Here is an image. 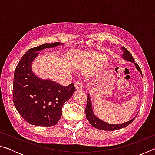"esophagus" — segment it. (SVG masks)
I'll use <instances>...</instances> for the list:
<instances>
[{"label":"esophagus","mask_w":155,"mask_h":155,"mask_svg":"<svg viewBox=\"0 0 155 155\" xmlns=\"http://www.w3.org/2000/svg\"><path fill=\"white\" fill-rule=\"evenodd\" d=\"M75 87L77 90H83V85L81 81H77L74 83Z\"/></svg>","instance_id":"obj_1"}]
</instances>
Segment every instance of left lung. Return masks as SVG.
<instances>
[{"label":"left lung","mask_w":155,"mask_h":155,"mask_svg":"<svg viewBox=\"0 0 155 155\" xmlns=\"http://www.w3.org/2000/svg\"><path fill=\"white\" fill-rule=\"evenodd\" d=\"M122 50L123 51L122 58L124 60H127V61H128L133 63L134 65H135L136 69H137L138 71L140 72V74H141V76H142V73H141V70L140 69V66H139L137 64L135 63V60H134V59H133V56L131 55L130 52L128 51L127 48H125L124 47H122ZM85 114H86V117H87L89 122H90V124L91 126H93L94 128H97V129H99V130H102L112 131V130H118V129H120V128H122L127 127L128 125H129L130 123L135 120V117L137 116L138 114V113L136 114L134 118H133L132 120H130L128 122L122 123V124H109V123H107L103 121V120H100L98 117H97L95 115V114H94L93 110H92V104H91V98H90V94H87V105H86V108H85Z\"/></svg>","instance_id":"1"}]
</instances>
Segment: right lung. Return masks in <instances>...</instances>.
Masks as SVG:
<instances>
[{"mask_svg": "<svg viewBox=\"0 0 155 155\" xmlns=\"http://www.w3.org/2000/svg\"><path fill=\"white\" fill-rule=\"evenodd\" d=\"M63 44H43L26 52L15 68L13 84V101L26 121L40 127L55 125L62 115L64 104L75 91L74 85L64 87L49 79H41L32 71V63L39 51Z\"/></svg>", "mask_w": 155, "mask_h": 155, "instance_id": "add662e5", "label": "right lung"}]
</instances>
